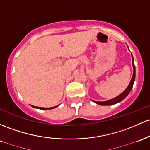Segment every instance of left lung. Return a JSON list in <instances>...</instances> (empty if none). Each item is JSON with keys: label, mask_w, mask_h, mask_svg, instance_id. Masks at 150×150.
I'll return each mask as SVG.
<instances>
[{"label": "left lung", "mask_w": 150, "mask_h": 150, "mask_svg": "<svg viewBox=\"0 0 150 150\" xmlns=\"http://www.w3.org/2000/svg\"><path fill=\"white\" fill-rule=\"evenodd\" d=\"M133 57H132V65H133V69H134V72H133V75L132 78V80L129 83V85H128V87L127 88V89L123 92L121 95H120L119 96H117V98H115L114 99H112L108 100V101H105V102H96V101H93L94 103H95L96 104H98L100 105H115L116 103H119V102H121L122 100H123L125 98L129 95V93H130L132 88L133 87V84H134V80H135V66H134V64L133 62Z\"/></svg>", "instance_id": "obj_1"}]
</instances>
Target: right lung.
<instances>
[{"mask_svg": "<svg viewBox=\"0 0 150 150\" xmlns=\"http://www.w3.org/2000/svg\"><path fill=\"white\" fill-rule=\"evenodd\" d=\"M33 108H38V109H40V110H50V109H53V108H56V107H53V108H38V107H35V106H33Z\"/></svg>", "mask_w": 150, "mask_h": 150, "instance_id": "add662e5", "label": "right lung"}]
</instances>
